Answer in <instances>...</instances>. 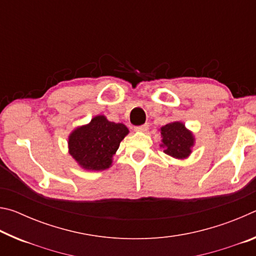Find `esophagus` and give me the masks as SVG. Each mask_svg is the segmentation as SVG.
<instances>
[{
  "instance_id": "esophagus-1",
  "label": "esophagus",
  "mask_w": 256,
  "mask_h": 256,
  "mask_svg": "<svg viewBox=\"0 0 256 256\" xmlns=\"http://www.w3.org/2000/svg\"><path fill=\"white\" fill-rule=\"evenodd\" d=\"M149 128V125L148 124H142V125H138V126H136L134 128V130H136V131H141V132H146V130Z\"/></svg>"
}]
</instances>
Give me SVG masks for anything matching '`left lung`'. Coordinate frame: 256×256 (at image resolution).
Instances as JSON below:
<instances>
[{"mask_svg": "<svg viewBox=\"0 0 256 256\" xmlns=\"http://www.w3.org/2000/svg\"><path fill=\"white\" fill-rule=\"evenodd\" d=\"M162 136L164 152L174 158L183 159L190 154V146H193V136L185 128L184 124L174 122L166 124L160 128Z\"/></svg>", "mask_w": 256, "mask_h": 256, "instance_id": "obj_1", "label": "left lung"}]
</instances>
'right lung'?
I'll return each instance as SVG.
<instances>
[{"instance_id": "1", "label": "right lung", "mask_w": 256, "mask_h": 256, "mask_svg": "<svg viewBox=\"0 0 256 256\" xmlns=\"http://www.w3.org/2000/svg\"><path fill=\"white\" fill-rule=\"evenodd\" d=\"M128 133L124 124L110 122L102 115L96 116L88 125L71 133L70 154L84 170H104L110 166L112 154Z\"/></svg>"}]
</instances>
